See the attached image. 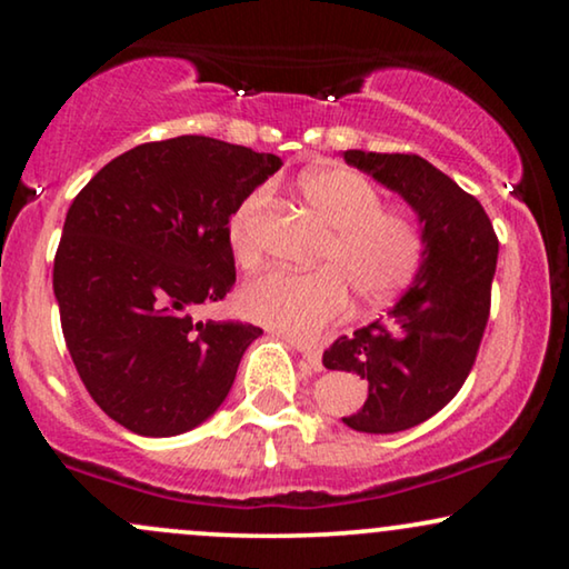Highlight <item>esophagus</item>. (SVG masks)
<instances>
[{"label": "esophagus", "instance_id": "esophagus-1", "mask_svg": "<svg viewBox=\"0 0 569 569\" xmlns=\"http://www.w3.org/2000/svg\"><path fill=\"white\" fill-rule=\"evenodd\" d=\"M290 345H292L295 349H298V352L302 355V360L308 362V368H313V370H321V368H323V362H321V352H318V349L300 345V341H290Z\"/></svg>", "mask_w": 569, "mask_h": 569}]
</instances>
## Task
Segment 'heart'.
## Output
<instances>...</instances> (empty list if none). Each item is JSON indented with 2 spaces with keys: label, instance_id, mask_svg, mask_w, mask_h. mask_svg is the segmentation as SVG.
Returning a JSON list of instances; mask_svg holds the SVG:
<instances>
[{
  "label": "heart",
  "instance_id": "b5f03b06",
  "mask_svg": "<svg viewBox=\"0 0 569 569\" xmlns=\"http://www.w3.org/2000/svg\"><path fill=\"white\" fill-rule=\"evenodd\" d=\"M306 204L329 224V238L308 274L269 271L240 292V308L256 323L284 337L313 341L347 313L352 290L365 306H383L415 279L425 253V238L415 217L403 209L380 207V191L368 178L345 166H321L300 176ZM269 189L259 186L240 201L228 222V243L238 267L261 263L256 236Z\"/></svg>",
  "mask_w": 569,
  "mask_h": 569
}]
</instances>
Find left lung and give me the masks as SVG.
I'll list each match as a JSON object with an SVG mask.
<instances>
[{
  "label": "left lung",
  "instance_id": "obj_1",
  "mask_svg": "<svg viewBox=\"0 0 569 569\" xmlns=\"http://www.w3.org/2000/svg\"><path fill=\"white\" fill-rule=\"evenodd\" d=\"M345 160L399 193L422 224L425 253L409 290L386 318L323 352L326 368L368 386L362 407L341 422L391 435L438 415L469 378L500 243L485 207L419 154L347 150Z\"/></svg>",
  "mask_w": 569,
  "mask_h": 569
}]
</instances>
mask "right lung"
<instances>
[{
  "label": "right lung",
  "instance_id": "obj_1",
  "mask_svg": "<svg viewBox=\"0 0 569 569\" xmlns=\"http://www.w3.org/2000/svg\"><path fill=\"white\" fill-rule=\"evenodd\" d=\"M279 168L277 154L189 134L119 154L74 197L53 295L74 368L113 422L170 438L220 409L263 331L193 310L232 290L228 222Z\"/></svg>",
  "mask_w": 569,
  "mask_h": 569
}]
</instances>
